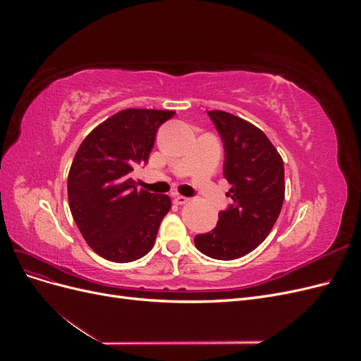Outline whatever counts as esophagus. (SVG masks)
<instances>
[{
    "label": "esophagus",
    "instance_id": "esophagus-1",
    "mask_svg": "<svg viewBox=\"0 0 361 361\" xmlns=\"http://www.w3.org/2000/svg\"><path fill=\"white\" fill-rule=\"evenodd\" d=\"M188 202H190V199L185 197V195H174V203L176 204H185Z\"/></svg>",
    "mask_w": 361,
    "mask_h": 361
}]
</instances>
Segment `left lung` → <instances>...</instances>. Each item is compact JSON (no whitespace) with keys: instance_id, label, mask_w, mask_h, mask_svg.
I'll return each instance as SVG.
<instances>
[{"instance_id":"obj_1","label":"left lung","mask_w":361,"mask_h":361,"mask_svg":"<svg viewBox=\"0 0 361 361\" xmlns=\"http://www.w3.org/2000/svg\"><path fill=\"white\" fill-rule=\"evenodd\" d=\"M220 133L224 150V178L232 185L233 203L220 212L212 232L194 238L203 255L233 260L265 241L285 200V167L277 149L262 130L231 113L207 111Z\"/></svg>"}]
</instances>
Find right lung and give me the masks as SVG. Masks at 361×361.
<instances>
[{
    "label": "right lung",
    "mask_w": 361,
    "mask_h": 361,
    "mask_svg": "<svg viewBox=\"0 0 361 361\" xmlns=\"http://www.w3.org/2000/svg\"><path fill=\"white\" fill-rule=\"evenodd\" d=\"M174 111L128 108L108 117L84 138L68 176V199L85 243L101 257L126 264L147 255L167 194L137 190L133 171L149 161L158 128Z\"/></svg>",
    "instance_id": "right-lung-1"
}]
</instances>
